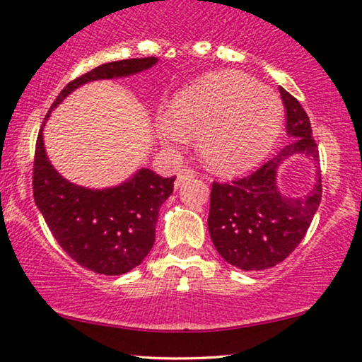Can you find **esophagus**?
Instances as JSON below:
<instances>
[{
  "label": "esophagus",
  "mask_w": 362,
  "mask_h": 362,
  "mask_svg": "<svg viewBox=\"0 0 362 362\" xmlns=\"http://www.w3.org/2000/svg\"><path fill=\"white\" fill-rule=\"evenodd\" d=\"M195 177V172H193L192 169H188V167H185V169H180L179 172H177V179H175V187H180L183 182L190 180Z\"/></svg>",
  "instance_id": "esophagus-1"
}]
</instances>
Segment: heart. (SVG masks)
I'll use <instances>...</instances> for the list:
<instances>
[{"label":"heart","instance_id":"b5f03b06","mask_svg":"<svg viewBox=\"0 0 362 362\" xmlns=\"http://www.w3.org/2000/svg\"><path fill=\"white\" fill-rule=\"evenodd\" d=\"M284 106L276 91L238 70L208 74L177 91L157 124L162 142L197 136L203 164L238 175L256 167L276 144Z\"/></svg>","mask_w":362,"mask_h":362}]
</instances>
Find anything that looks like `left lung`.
<instances>
[{"instance_id": "1", "label": "left lung", "mask_w": 362, "mask_h": 362, "mask_svg": "<svg viewBox=\"0 0 362 362\" xmlns=\"http://www.w3.org/2000/svg\"><path fill=\"white\" fill-rule=\"evenodd\" d=\"M285 129L288 144L246 179L213 183L208 231L216 251L228 264L241 271H264L282 262L298 246L320 202L322 174L312 126L302 105L282 86ZM292 155H305L314 162V188L302 197L284 196L278 188V169Z\"/></svg>"}]
</instances>
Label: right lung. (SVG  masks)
Listing matches in <instances>:
<instances>
[{
    "label": "right lung",
    "instance_id": "right-lung-1",
    "mask_svg": "<svg viewBox=\"0 0 362 362\" xmlns=\"http://www.w3.org/2000/svg\"><path fill=\"white\" fill-rule=\"evenodd\" d=\"M157 62V57L128 59L90 70L60 91L45 121L81 85L131 77ZM45 121L35 144L33 192L50 233L75 262L90 271L105 276L132 271L154 246L159 208L172 195L175 177L165 179L142 167L115 187L77 185L60 175L49 160L44 146Z\"/></svg>",
    "mask_w": 362,
    "mask_h": 362
}]
</instances>
